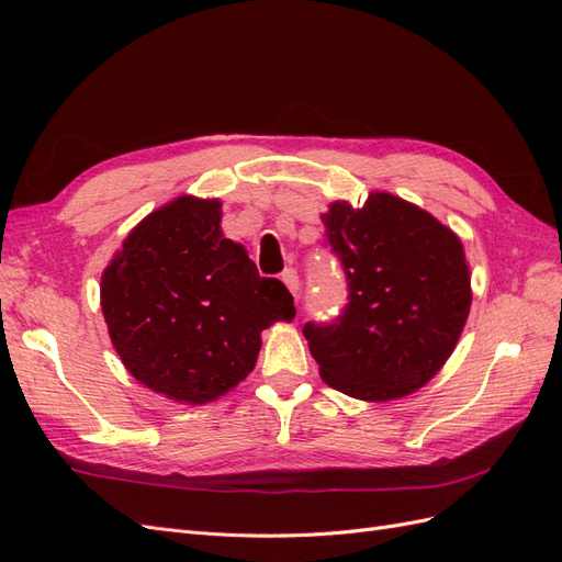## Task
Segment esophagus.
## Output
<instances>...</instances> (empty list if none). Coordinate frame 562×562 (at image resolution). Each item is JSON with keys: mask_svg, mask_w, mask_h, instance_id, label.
I'll list each match as a JSON object with an SVG mask.
<instances>
[{"mask_svg": "<svg viewBox=\"0 0 562 562\" xmlns=\"http://www.w3.org/2000/svg\"><path fill=\"white\" fill-rule=\"evenodd\" d=\"M281 281L285 283V288H288V291H291L293 295H297V291H300V277H297V271H295L293 267H288V269H283V274H281Z\"/></svg>", "mask_w": 562, "mask_h": 562, "instance_id": "obj_1", "label": "esophagus"}]
</instances>
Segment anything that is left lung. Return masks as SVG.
Instances as JSON below:
<instances>
[{
	"label": "left lung",
	"instance_id": "left-lung-1",
	"mask_svg": "<svg viewBox=\"0 0 562 562\" xmlns=\"http://www.w3.org/2000/svg\"><path fill=\"white\" fill-rule=\"evenodd\" d=\"M323 225L345 271L347 304L333 321L302 328L321 378L361 401L413 394L448 361L469 316L462 244L427 211L386 192H372L363 209L333 203Z\"/></svg>",
	"mask_w": 562,
	"mask_h": 562
}]
</instances>
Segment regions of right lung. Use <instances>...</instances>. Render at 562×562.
I'll return each mask as SVG.
<instances>
[{
	"label": "right lung",
	"instance_id": "obj_1",
	"mask_svg": "<svg viewBox=\"0 0 562 562\" xmlns=\"http://www.w3.org/2000/svg\"><path fill=\"white\" fill-rule=\"evenodd\" d=\"M220 215L215 199H176L128 234L100 283L131 375L194 405L246 380L260 333L295 316L288 288L258 274L244 246L225 239Z\"/></svg>",
	"mask_w": 562,
	"mask_h": 562
}]
</instances>
